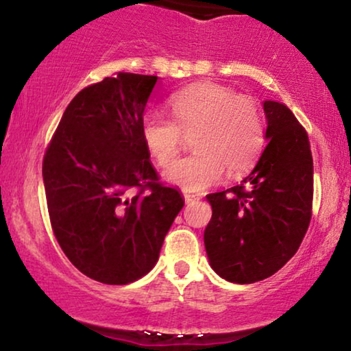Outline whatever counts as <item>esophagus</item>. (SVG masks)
I'll return each mask as SVG.
<instances>
[{
  "label": "esophagus",
  "instance_id": "1",
  "mask_svg": "<svg viewBox=\"0 0 351 351\" xmlns=\"http://www.w3.org/2000/svg\"><path fill=\"white\" fill-rule=\"evenodd\" d=\"M185 201L186 203H193V201L199 199V195H195V193H185Z\"/></svg>",
  "mask_w": 351,
  "mask_h": 351
}]
</instances>
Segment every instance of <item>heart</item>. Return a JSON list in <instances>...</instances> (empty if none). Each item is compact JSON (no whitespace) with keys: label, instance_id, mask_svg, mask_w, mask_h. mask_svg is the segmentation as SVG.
Segmentation results:
<instances>
[{"label":"heart","instance_id":"b5f03b06","mask_svg":"<svg viewBox=\"0 0 351 351\" xmlns=\"http://www.w3.org/2000/svg\"><path fill=\"white\" fill-rule=\"evenodd\" d=\"M172 119L148 114L142 123L147 152L158 165L169 166L179 155L184 136H191L195 153L166 171L172 185L198 191L232 174L246 171L265 143V123L257 104L214 83H196L169 97Z\"/></svg>","mask_w":351,"mask_h":351}]
</instances>
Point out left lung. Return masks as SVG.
I'll list each match as a JSON object with an SVG mask.
<instances>
[{
    "mask_svg": "<svg viewBox=\"0 0 351 351\" xmlns=\"http://www.w3.org/2000/svg\"><path fill=\"white\" fill-rule=\"evenodd\" d=\"M263 110L268 143L257 165L241 184L208 195L210 267L238 285L265 280L294 256L313 208L308 134L285 104L265 100Z\"/></svg>",
    "mask_w": 351,
    "mask_h": 351,
    "instance_id": "obj_1",
    "label": "left lung"
}]
</instances>
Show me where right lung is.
Segmentation results:
<instances>
[{
  "mask_svg": "<svg viewBox=\"0 0 351 351\" xmlns=\"http://www.w3.org/2000/svg\"><path fill=\"white\" fill-rule=\"evenodd\" d=\"M156 80L119 71L81 89L43 158L57 243L81 273L104 285L147 275L185 203L160 179L142 138Z\"/></svg>",
  "mask_w": 351,
  "mask_h": 351,
  "instance_id": "obj_1",
  "label": "right lung"
}]
</instances>
